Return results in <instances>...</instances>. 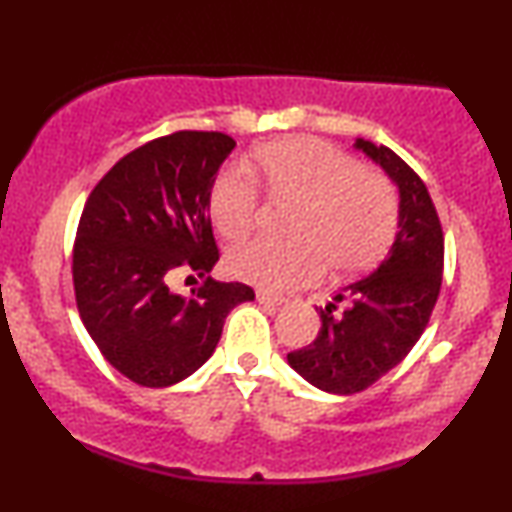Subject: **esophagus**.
<instances>
[{
  "label": "esophagus",
  "mask_w": 512,
  "mask_h": 512,
  "mask_svg": "<svg viewBox=\"0 0 512 512\" xmlns=\"http://www.w3.org/2000/svg\"><path fill=\"white\" fill-rule=\"evenodd\" d=\"M257 301L264 303V305H272V308H279V305L284 303L286 298L276 296V293H269V291H257Z\"/></svg>",
  "instance_id": "34e87169"
}]
</instances>
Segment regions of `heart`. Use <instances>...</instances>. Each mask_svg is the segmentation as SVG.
Segmentation results:
<instances>
[{"mask_svg": "<svg viewBox=\"0 0 512 512\" xmlns=\"http://www.w3.org/2000/svg\"><path fill=\"white\" fill-rule=\"evenodd\" d=\"M255 170L276 197L301 199L291 231L298 238H252L228 255L240 279L284 291L313 284L325 272L354 274L392 248L399 199L392 182L317 137H289L252 154ZM262 211L260 190L243 168L221 170L209 192V214L223 238H245Z\"/></svg>", "mask_w": 512, "mask_h": 512, "instance_id": "heart-1", "label": "heart"}]
</instances>
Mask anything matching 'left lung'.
Returning a JSON list of instances; mask_svg holds the SVG:
<instances>
[{
	"label": "left lung",
	"mask_w": 512,
	"mask_h": 512,
	"mask_svg": "<svg viewBox=\"0 0 512 512\" xmlns=\"http://www.w3.org/2000/svg\"><path fill=\"white\" fill-rule=\"evenodd\" d=\"M356 149L399 187V231L373 274L317 310L322 325L315 342L289 354L296 373L332 395L363 392L395 368L424 334L443 284V228L424 180L387 146L356 139Z\"/></svg>",
	"instance_id": "obj_1"
}]
</instances>
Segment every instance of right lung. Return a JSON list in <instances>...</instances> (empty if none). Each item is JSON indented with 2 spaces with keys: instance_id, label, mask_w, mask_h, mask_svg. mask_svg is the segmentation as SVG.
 <instances>
[{
  "instance_id": "add662e5",
  "label": "right lung",
  "mask_w": 512,
  "mask_h": 512,
  "mask_svg": "<svg viewBox=\"0 0 512 512\" xmlns=\"http://www.w3.org/2000/svg\"><path fill=\"white\" fill-rule=\"evenodd\" d=\"M233 146L223 132L166 134L120 158L86 199L72 257L76 308L132 383L185 380L214 354L226 315L255 298L250 286L207 276L219 262L209 192ZM180 273L205 284L180 297L169 289Z\"/></svg>"
}]
</instances>
